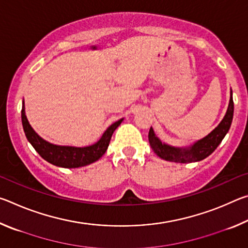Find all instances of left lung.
<instances>
[{
	"mask_svg": "<svg viewBox=\"0 0 248 248\" xmlns=\"http://www.w3.org/2000/svg\"><path fill=\"white\" fill-rule=\"evenodd\" d=\"M232 90H231L230 103L226 114L221 120V123L217 124V127L210 132L208 136H205L202 139L194 142V143L188 146H173L166 144L164 142L159 140L156 137L153 128H150L149 131V142L154 153L165 161L175 162V163H192L199 162L201 159L208 157L210 154L213 153L217 145L223 140L225 134L229 132L231 124L233 120L234 112V103L232 97Z\"/></svg>",
	"mask_w": 248,
	"mask_h": 248,
	"instance_id": "left-lung-1",
	"label": "left lung"
}]
</instances>
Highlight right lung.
Segmentation results:
<instances>
[{
	"label": "right lung",
	"mask_w": 248,
	"mask_h": 248,
	"mask_svg": "<svg viewBox=\"0 0 248 248\" xmlns=\"http://www.w3.org/2000/svg\"><path fill=\"white\" fill-rule=\"evenodd\" d=\"M123 120L124 118L109 125L106 131L103 133V136L100 137V139L92 145L82 146V148L71 145H58L46 141L32 129L26 114H25V103L23 100L22 124L28 142L36 150V152L50 164L63 167V169H78V167L90 165L102 157L108 149L112 133L123 123Z\"/></svg>",
	"instance_id": "obj_1"
}]
</instances>
